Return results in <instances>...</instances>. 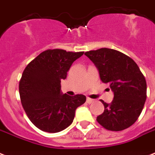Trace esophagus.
I'll return each mask as SVG.
<instances>
[{
	"instance_id": "obj_1",
	"label": "esophagus",
	"mask_w": 155,
	"mask_h": 155,
	"mask_svg": "<svg viewBox=\"0 0 155 155\" xmlns=\"http://www.w3.org/2000/svg\"><path fill=\"white\" fill-rule=\"evenodd\" d=\"M87 104H92L94 102V100L93 99H91V98H87V101H86Z\"/></svg>"
}]
</instances>
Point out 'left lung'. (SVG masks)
<instances>
[{"label": "left lung", "instance_id": "8db88e82", "mask_svg": "<svg viewBox=\"0 0 155 155\" xmlns=\"http://www.w3.org/2000/svg\"><path fill=\"white\" fill-rule=\"evenodd\" d=\"M100 73L102 82L109 84L114 93L113 101L101 100L104 111L97 122L111 131L125 130L142 113L147 100V81L138 66L125 54L108 48L85 52Z\"/></svg>", "mask_w": 155, "mask_h": 155}]
</instances>
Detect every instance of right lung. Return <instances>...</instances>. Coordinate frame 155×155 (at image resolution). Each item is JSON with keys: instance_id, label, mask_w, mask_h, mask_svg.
<instances>
[{"instance_id": "obj_1", "label": "right lung", "mask_w": 155, "mask_h": 155, "mask_svg": "<svg viewBox=\"0 0 155 155\" xmlns=\"http://www.w3.org/2000/svg\"><path fill=\"white\" fill-rule=\"evenodd\" d=\"M84 51L49 49L30 62L19 82L21 102L26 115L39 130L58 133L72 123L75 109L86 101V97H71L61 92V80H65L74 61Z\"/></svg>"}]
</instances>
